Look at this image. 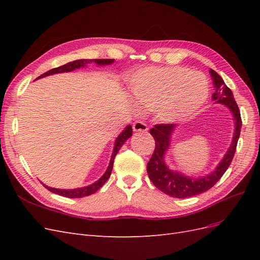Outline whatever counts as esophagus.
<instances>
[{"label":"esophagus","mask_w":260,"mask_h":260,"mask_svg":"<svg viewBox=\"0 0 260 260\" xmlns=\"http://www.w3.org/2000/svg\"><path fill=\"white\" fill-rule=\"evenodd\" d=\"M132 128L135 132H146L148 130L146 123L143 121H136L135 123H133Z\"/></svg>","instance_id":"1"}]
</instances>
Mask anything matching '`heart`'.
<instances>
[{"label":"heart","instance_id":"1","mask_svg":"<svg viewBox=\"0 0 260 260\" xmlns=\"http://www.w3.org/2000/svg\"><path fill=\"white\" fill-rule=\"evenodd\" d=\"M131 95L137 103L151 109L165 123L182 121L205 104L209 84L205 75L181 66L146 67L129 80Z\"/></svg>","mask_w":260,"mask_h":260}]
</instances>
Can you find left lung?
I'll return each instance as SVG.
<instances>
[{
  "mask_svg": "<svg viewBox=\"0 0 260 260\" xmlns=\"http://www.w3.org/2000/svg\"><path fill=\"white\" fill-rule=\"evenodd\" d=\"M209 73L215 85V92L212 93L211 99L215 101V103L222 104L226 108H229V111L233 115L234 133L232 143L214 171L203 177L193 178L185 176L180 171L171 170L165 162V156H166L170 147L171 136L177 125L174 123L156 124L154 128L149 130V133L155 140V149L151 159L147 162L148 178L158 190L172 196V198H191V196L208 191L218 182L226 169L229 168L235 149H237L242 127L240 109L234 100L232 91L225 85L222 78L212 69L209 70Z\"/></svg>",
  "mask_w": 260,
  "mask_h": 260,
  "instance_id": "8db88e82",
  "label": "left lung"
}]
</instances>
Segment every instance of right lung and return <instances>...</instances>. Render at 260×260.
Listing matches in <instances>:
<instances>
[{"label":"right lung","mask_w":260,"mask_h":260,"mask_svg":"<svg viewBox=\"0 0 260 260\" xmlns=\"http://www.w3.org/2000/svg\"><path fill=\"white\" fill-rule=\"evenodd\" d=\"M114 61H115V59H77V60H74V61L67 62V64L62 65L60 67L53 68V69L49 70V72H46L43 75H41L40 77H38L37 79H40V78H44L46 76H51V75H55V74L73 72V70L85 67L86 65L90 64V62H95L98 66H106V65L113 64ZM131 136H132V127H131V124H128L127 127H125L122 130V132L115 140L113 154H112V157H111V160H109L108 167H107L106 171L104 172V175L102 176L98 181H95V182H94V183H92L90 185L83 186V187L72 188V190H64V188H54V187H50V186L45 185V184H43V185L46 188H48L49 191H51V192H53L55 194L65 196V198H69V199H80V198H83V196H89V195H91L93 193H95L99 190V188H101L102 185H103L106 182V181L108 180V178L111 177L115 156L117 155V153L120 149V147L123 145V143Z\"/></svg>","instance_id":"1"}]
</instances>
